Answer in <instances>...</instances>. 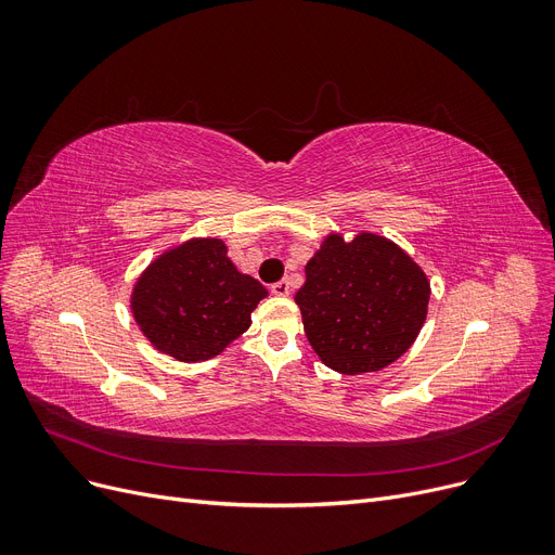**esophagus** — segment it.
Listing matches in <instances>:
<instances>
[{"instance_id":"34e87169","label":"esophagus","mask_w":555,"mask_h":555,"mask_svg":"<svg viewBox=\"0 0 555 555\" xmlns=\"http://www.w3.org/2000/svg\"><path fill=\"white\" fill-rule=\"evenodd\" d=\"M272 293H274L276 297H287V295H291V281H287V279L276 281V283L272 285Z\"/></svg>"}]
</instances>
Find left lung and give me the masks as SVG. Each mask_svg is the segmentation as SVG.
I'll return each mask as SVG.
<instances>
[{"instance_id": "left-lung-1", "label": "left lung", "mask_w": 555, "mask_h": 555, "mask_svg": "<svg viewBox=\"0 0 555 555\" xmlns=\"http://www.w3.org/2000/svg\"><path fill=\"white\" fill-rule=\"evenodd\" d=\"M430 283L388 237L331 233L306 264L295 301L322 363L340 374L388 367L420 335Z\"/></svg>"}]
</instances>
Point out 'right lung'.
<instances>
[{
  "mask_svg": "<svg viewBox=\"0 0 555 555\" xmlns=\"http://www.w3.org/2000/svg\"><path fill=\"white\" fill-rule=\"evenodd\" d=\"M268 291L235 270L218 237H195L160 254L133 285L131 310L144 337L181 363L224 351L251 324Z\"/></svg>",
  "mask_w": 555,
  "mask_h": 555,
  "instance_id": "add662e5",
  "label": "right lung"
}]
</instances>
